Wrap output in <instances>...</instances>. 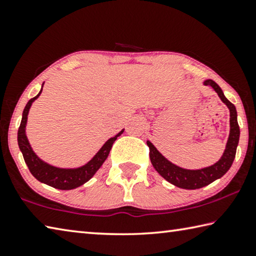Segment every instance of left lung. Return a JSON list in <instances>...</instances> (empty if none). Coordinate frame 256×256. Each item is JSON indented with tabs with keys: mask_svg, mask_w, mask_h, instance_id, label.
Listing matches in <instances>:
<instances>
[{
	"mask_svg": "<svg viewBox=\"0 0 256 256\" xmlns=\"http://www.w3.org/2000/svg\"><path fill=\"white\" fill-rule=\"evenodd\" d=\"M204 85L212 86L214 91L218 93L222 101L228 106L230 112V132L228 138L226 150L224 152L222 158L216 164L212 165L209 168H204L201 170H184L178 168L176 165L164 158L160 152L155 148L154 145L150 142H147V146L150 147V162L153 164L156 171L162 176L165 180L172 183L176 186L182 188V189L194 190L200 189L210 184L217 178H222L228 170L230 168L232 162H234L236 148L240 140V126L237 122V112L236 108L230 101L227 100V98L224 96L222 88L219 85L214 82L212 80H204Z\"/></svg>",
	"mask_w": 256,
	"mask_h": 256,
	"instance_id": "1",
	"label": "left lung"
}]
</instances>
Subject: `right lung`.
<instances>
[{"instance_id": "obj_1", "label": "right lung", "mask_w": 256, "mask_h": 256, "mask_svg": "<svg viewBox=\"0 0 256 256\" xmlns=\"http://www.w3.org/2000/svg\"><path fill=\"white\" fill-rule=\"evenodd\" d=\"M42 91L38 93V96L30 98L28 103H26L24 114H22V120L19 130H18V144H19L20 150L22 152V155H24L26 166H28L31 174H32L38 181L60 190L75 189V188L84 184L85 182H88L90 178L96 174V172L100 168L103 162L106 160L114 140L124 132V130H121L118 135H116L114 137L110 138V140L102 146V148L98 152L96 156H94L88 164H85L84 166L78 168H54L52 165L42 162V160L34 153V150L30 147L29 142L26 140V119H28L29 109L31 104H32V102L40 96Z\"/></svg>"}]
</instances>
